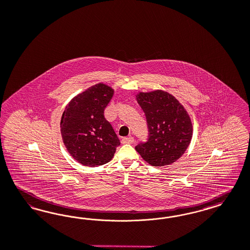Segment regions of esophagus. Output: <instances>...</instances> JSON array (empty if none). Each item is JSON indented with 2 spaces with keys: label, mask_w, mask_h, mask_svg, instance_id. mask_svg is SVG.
I'll list each match as a JSON object with an SVG mask.
<instances>
[{
  "label": "esophagus",
  "mask_w": 250,
  "mask_h": 250,
  "mask_svg": "<svg viewBox=\"0 0 250 250\" xmlns=\"http://www.w3.org/2000/svg\"><path fill=\"white\" fill-rule=\"evenodd\" d=\"M135 141L134 138L130 137V138H124L122 139V143L123 144H133Z\"/></svg>",
  "instance_id": "obj_1"
}]
</instances>
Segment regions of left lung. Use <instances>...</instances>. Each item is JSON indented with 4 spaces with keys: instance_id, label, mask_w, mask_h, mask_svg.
I'll list each match as a JSON object with an SVG mask.
<instances>
[{
    "instance_id": "8db88e82",
    "label": "left lung",
    "mask_w": 250,
    "mask_h": 250,
    "mask_svg": "<svg viewBox=\"0 0 250 250\" xmlns=\"http://www.w3.org/2000/svg\"><path fill=\"white\" fill-rule=\"evenodd\" d=\"M137 102L146 115L148 139L136 146L147 164L164 166L175 163L189 146L193 125L189 114L172 94L157 89L138 92Z\"/></svg>"
}]
</instances>
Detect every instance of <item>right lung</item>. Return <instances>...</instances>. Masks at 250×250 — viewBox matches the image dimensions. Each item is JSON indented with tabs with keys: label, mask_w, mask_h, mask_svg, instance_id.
<instances>
[{
	"label": "right lung",
	"mask_w": 250,
	"mask_h": 250,
	"mask_svg": "<svg viewBox=\"0 0 250 250\" xmlns=\"http://www.w3.org/2000/svg\"><path fill=\"white\" fill-rule=\"evenodd\" d=\"M113 93L111 86L96 84L74 97L62 112V142L79 164L88 167L107 164L120 145L111 124L104 118V109Z\"/></svg>",
	"instance_id": "1"
}]
</instances>
